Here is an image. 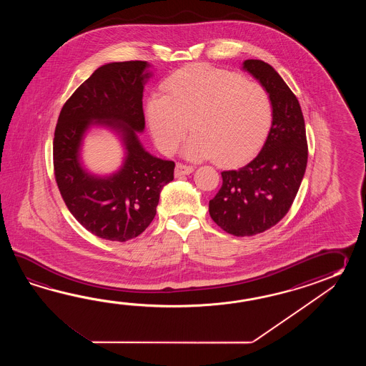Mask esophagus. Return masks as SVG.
<instances>
[{"mask_svg": "<svg viewBox=\"0 0 366 366\" xmlns=\"http://www.w3.org/2000/svg\"><path fill=\"white\" fill-rule=\"evenodd\" d=\"M192 172H194V167H192V166H188V164H177V167H175V177L179 178L182 175H188V174H191Z\"/></svg>", "mask_w": 366, "mask_h": 366, "instance_id": "esophagus-1", "label": "esophagus"}]
</instances>
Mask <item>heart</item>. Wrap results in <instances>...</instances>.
<instances>
[{
	"label": "heart",
	"instance_id": "heart-1",
	"mask_svg": "<svg viewBox=\"0 0 366 366\" xmlns=\"http://www.w3.org/2000/svg\"><path fill=\"white\" fill-rule=\"evenodd\" d=\"M161 89L162 94L149 97L145 117L166 154L178 149L191 127L194 134L183 148L187 158L239 164L263 145L271 129L269 94L233 71L188 65L166 77Z\"/></svg>",
	"mask_w": 366,
	"mask_h": 366
}]
</instances>
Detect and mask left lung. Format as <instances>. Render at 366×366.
Segmentation results:
<instances>
[{"label": "left lung", "instance_id": "obj_1", "mask_svg": "<svg viewBox=\"0 0 366 366\" xmlns=\"http://www.w3.org/2000/svg\"><path fill=\"white\" fill-rule=\"evenodd\" d=\"M243 69L269 94L273 120L260 153L237 170L221 172L222 186L209 202L212 219L235 237L263 233L282 219L307 164L304 115L296 95L267 62L246 60Z\"/></svg>", "mask_w": 366, "mask_h": 366}]
</instances>
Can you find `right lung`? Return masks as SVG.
I'll list each match as a JSON object with an SVG mask.
<instances>
[{"label":"right lung","mask_w":366,"mask_h":366,"mask_svg":"<svg viewBox=\"0 0 366 366\" xmlns=\"http://www.w3.org/2000/svg\"><path fill=\"white\" fill-rule=\"evenodd\" d=\"M147 61L106 64L94 71L62 106L54 139V170L70 213L90 233L107 241L139 237L156 216L159 194L174 179L172 161L152 156L137 137L145 128ZM109 126L122 137L126 159L109 177H95L79 162L86 128Z\"/></svg>","instance_id":"obj_1"}]
</instances>
